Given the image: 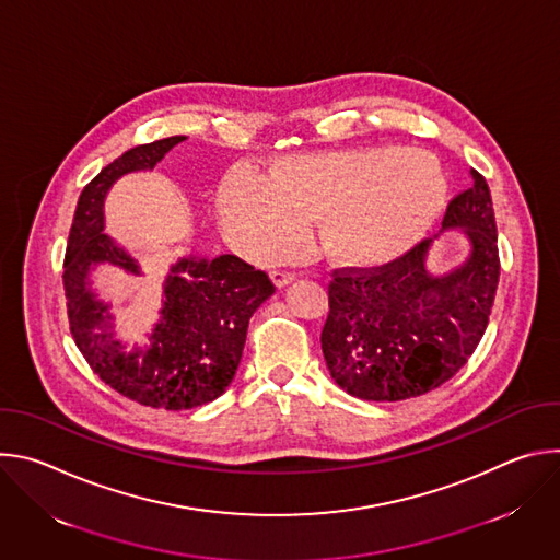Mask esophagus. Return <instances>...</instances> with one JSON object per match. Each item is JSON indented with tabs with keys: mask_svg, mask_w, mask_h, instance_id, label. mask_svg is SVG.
I'll list each match as a JSON object with an SVG mask.
<instances>
[{
	"mask_svg": "<svg viewBox=\"0 0 560 560\" xmlns=\"http://www.w3.org/2000/svg\"><path fill=\"white\" fill-rule=\"evenodd\" d=\"M270 279L275 281L277 288H285L288 283L294 281V272H288V270H272V272H270Z\"/></svg>",
	"mask_w": 560,
	"mask_h": 560,
	"instance_id": "1",
	"label": "esophagus"
}]
</instances>
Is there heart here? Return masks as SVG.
Instances as JSON below:
<instances>
[{"label": "heart", "instance_id": "b5f03b06", "mask_svg": "<svg viewBox=\"0 0 560 560\" xmlns=\"http://www.w3.org/2000/svg\"><path fill=\"white\" fill-rule=\"evenodd\" d=\"M445 201L447 179L430 152L387 145L283 156L264 182L232 173L219 190L223 228L244 255L275 259L310 223L316 253L343 266L404 255Z\"/></svg>", "mask_w": 560, "mask_h": 560}]
</instances>
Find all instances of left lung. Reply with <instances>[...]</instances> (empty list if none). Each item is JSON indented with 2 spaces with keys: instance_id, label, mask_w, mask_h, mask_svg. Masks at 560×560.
<instances>
[{
  "instance_id": "1",
  "label": "left lung",
  "mask_w": 560,
  "mask_h": 560,
  "mask_svg": "<svg viewBox=\"0 0 560 560\" xmlns=\"http://www.w3.org/2000/svg\"><path fill=\"white\" fill-rule=\"evenodd\" d=\"M463 228L469 257L445 275L425 268L432 238L378 268H341L328 285L322 348L332 378L365 401H406L450 381L490 322L501 275L488 182L445 210L443 230Z\"/></svg>"
}]
</instances>
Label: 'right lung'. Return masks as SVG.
Listing matches in <instances>:
<instances>
[{"label": "right lung", "mask_w": 560, "mask_h": 560, "mask_svg": "<svg viewBox=\"0 0 560 560\" xmlns=\"http://www.w3.org/2000/svg\"><path fill=\"white\" fill-rule=\"evenodd\" d=\"M186 137H166L126 150L79 195L63 257V290L72 339L93 372L119 394L148 408L190 410L225 392L242 361L255 310L275 294L266 272L234 255L184 257L164 281V307L150 346L126 352L115 339L108 303L91 290L89 272L113 264L141 275L137 259L104 232V199L110 186L152 171Z\"/></svg>", "instance_id": "1"}]
</instances>
